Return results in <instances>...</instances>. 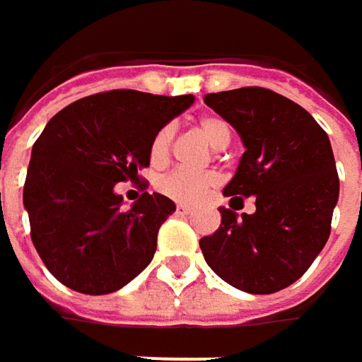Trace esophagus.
<instances>
[{"label": "esophagus", "mask_w": 362, "mask_h": 362, "mask_svg": "<svg viewBox=\"0 0 362 362\" xmlns=\"http://www.w3.org/2000/svg\"><path fill=\"white\" fill-rule=\"evenodd\" d=\"M176 214L178 216H190L192 214V207H188V205H176Z\"/></svg>", "instance_id": "34e87169"}]
</instances>
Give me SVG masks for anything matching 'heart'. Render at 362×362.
<instances>
[{
  "label": "heart",
  "instance_id": "1",
  "mask_svg": "<svg viewBox=\"0 0 362 362\" xmlns=\"http://www.w3.org/2000/svg\"><path fill=\"white\" fill-rule=\"evenodd\" d=\"M197 129L199 134L205 138V142L220 151V148H226L228 142H230V125L222 119V117H216V115H205L197 121ZM172 138H174V129L170 125L161 127L153 142H151V161L153 165H163L170 157V151H172ZM214 184V176L211 174H205V172H188V170H174L170 174H165L161 180L157 182V188L178 201V203H197L199 199H203V194L211 188Z\"/></svg>",
  "mask_w": 362,
  "mask_h": 362
}]
</instances>
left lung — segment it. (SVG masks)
Segmentation results:
<instances>
[{
  "instance_id": "8db88e82",
  "label": "left lung",
  "mask_w": 362,
  "mask_h": 362,
  "mask_svg": "<svg viewBox=\"0 0 362 362\" xmlns=\"http://www.w3.org/2000/svg\"><path fill=\"white\" fill-rule=\"evenodd\" d=\"M205 105L245 146L224 197H253L255 211L239 218L220 207V228L199 241L203 257L241 291H281L310 268L331 233L339 180L329 136L308 110L264 88L207 94Z\"/></svg>"
}]
</instances>
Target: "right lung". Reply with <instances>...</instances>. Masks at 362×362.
Listing matches in <instances>:
<instances>
[{
	"label": "right lung",
	"instance_id": "obj_1",
	"mask_svg": "<svg viewBox=\"0 0 362 362\" xmlns=\"http://www.w3.org/2000/svg\"><path fill=\"white\" fill-rule=\"evenodd\" d=\"M192 103V94L110 90L47 121L31 151L23 203L37 253L62 285L105 296L151 264L157 233L176 205L144 192L125 209L115 184L148 168L155 134Z\"/></svg>",
	"mask_w": 362,
	"mask_h": 362
}]
</instances>
